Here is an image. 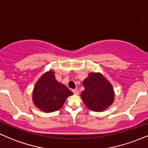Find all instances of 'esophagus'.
Segmentation results:
<instances>
[{
    "label": "esophagus",
    "mask_w": 148,
    "mask_h": 148,
    "mask_svg": "<svg viewBox=\"0 0 148 148\" xmlns=\"http://www.w3.org/2000/svg\"><path fill=\"white\" fill-rule=\"evenodd\" d=\"M73 92L74 95H78V93H79V92H78L77 89H74V90H73Z\"/></svg>",
    "instance_id": "1"
}]
</instances>
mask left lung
I'll return each instance as SVG.
<instances>
[{"instance_id":"8db88e82","label":"left lung","mask_w":148,"mask_h":148,"mask_svg":"<svg viewBox=\"0 0 148 148\" xmlns=\"http://www.w3.org/2000/svg\"><path fill=\"white\" fill-rule=\"evenodd\" d=\"M81 98L86 106L95 112H102L114 100V92L110 82L100 73H90L84 80Z\"/></svg>"}]
</instances>
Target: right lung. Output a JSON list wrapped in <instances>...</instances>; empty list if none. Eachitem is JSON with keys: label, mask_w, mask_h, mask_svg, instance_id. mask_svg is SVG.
<instances>
[{"label": "right lung", "mask_w": 148, "mask_h": 148, "mask_svg": "<svg viewBox=\"0 0 148 148\" xmlns=\"http://www.w3.org/2000/svg\"><path fill=\"white\" fill-rule=\"evenodd\" d=\"M72 95L73 93L65 85L56 80L53 71L49 70L36 82L32 100L39 110L48 113L61 108L67 97Z\"/></svg>", "instance_id": "add662e5"}]
</instances>
